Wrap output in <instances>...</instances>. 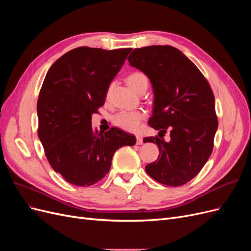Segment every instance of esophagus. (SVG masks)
Segmentation results:
<instances>
[{
    "label": "esophagus",
    "instance_id": "obj_1",
    "mask_svg": "<svg viewBox=\"0 0 251 251\" xmlns=\"http://www.w3.org/2000/svg\"><path fill=\"white\" fill-rule=\"evenodd\" d=\"M136 143H137L138 146H140V144L143 143V139H142L141 136H137V138H136Z\"/></svg>",
    "mask_w": 251,
    "mask_h": 251
}]
</instances>
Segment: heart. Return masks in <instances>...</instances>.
Returning <instances> with one entry per match:
<instances>
[{"mask_svg": "<svg viewBox=\"0 0 251 251\" xmlns=\"http://www.w3.org/2000/svg\"><path fill=\"white\" fill-rule=\"evenodd\" d=\"M126 81H127V85L137 93L143 88L148 89V86H149L148 77L141 72L131 73L127 76ZM143 119H144V113L142 111H138V110L120 111L114 115L113 123L116 126L123 128L125 131L137 132L140 128L141 121Z\"/></svg>", "mask_w": 251, "mask_h": 251, "instance_id": "heart-1", "label": "heart"}]
</instances>
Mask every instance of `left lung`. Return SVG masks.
I'll return each mask as SVG.
<instances>
[{
	"label": "left lung",
	"instance_id": "left-lung-1",
	"mask_svg": "<svg viewBox=\"0 0 251 251\" xmlns=\"http://www.w3.org/2000/svg\"><path fill=\"white\" fill-rule=\"evenodd\" d=\"M150 78L154 90L153 115L149 125L171 140L146 137L159 148L155 162L146 166L154 180L181 186L203 169L214 149L218 128L215 96L208 81L183 53L172 46L136 48L127 57Z\"/></svg>",
	"mask_w": 251,
	"mask_h": 251
}]
</instances>
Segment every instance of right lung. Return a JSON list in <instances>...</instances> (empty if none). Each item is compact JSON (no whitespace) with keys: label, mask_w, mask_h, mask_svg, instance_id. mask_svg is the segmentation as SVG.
Instances as JSON below:
<instances>
[{"label":"right lung","mask_w":251,"mask_h":251,"mask_svg":"<svg viewBox=\"0 0 251 251\" xmlns=\"http://www.w3.org/2000/svg\"><path fill=\"white\" fill-rule=\"evenodd\" d=\"M131 50L75 48L60 56L44 79L37 134L51 168L73 185L97 183L109 173L114 153L136 143L135 136L117 127L98 133L91 125Z\"/></svg>","instance_id":"obj_1"}]
</instances>
